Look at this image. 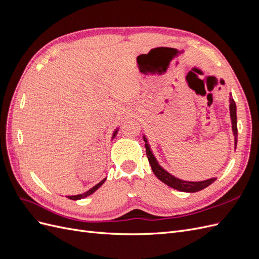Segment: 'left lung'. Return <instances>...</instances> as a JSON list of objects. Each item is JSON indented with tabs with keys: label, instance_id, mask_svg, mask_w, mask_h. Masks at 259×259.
I'll use <instances>...</instances> for the list:
<instances>
[{
	"label": "left lung",
	"instance_id": "obj_1",
	"mask_svg": "<svg viewBox=\"0 0 259 259\" xmlns=\"http://www.w3.org/2000/svg\"><path fill=\"white\" fill-rule=\"evenodd\" d=\"M230 116H231V122H232V131H233V135H234V146L237 148V143H238V126H237V106L232 96H230ZM144 140L147 143L146 137H144ZM146 147V154L149 163H150L152 171L154 175L158 177L162 183L166 184L167 186L174 188L176 190L183 191V192H197L200 191L204 188L208 187L210 184H213L216 178H210L207 180H204V182H185V180L178 179L174 177L173 175H170L169 173L162 168L158 161L155 160L154 155L152 154L150 147H149L148 144L145 145Z\"/></svg>",
	"mask_w": 259,
	"mask_h": 259
}]
</instances>
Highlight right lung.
Returning <instances> with one entry per match:
<instances>
[{
	"label": "right lung",
	"mask_w": 259,
	"mask_h": 259,
	"mask_svg": "<svg viewBox=\"0 0 259 259\" xmlns=\"http://www.w3.org/2000/svg\"><path fill=\"white\" fill-rule=\"evenodd\" d=\"M116 132H117V131H115V132H114L113 136H115ZM105 180H106V178H105V179H103V180H101V182H100L99 184H97L96 186H94V187L92 188V189H90L89 191L84 192L83 194H77V195H70V197H67V198H68V199H70V200H80V199H83V198H85V197H88V195H91L92 193L95 192V191L98 189V188H99L101 185H103V184L105 183Z\"/></svg>",
	"instance_id": "add662e5"
}]
</instances>
